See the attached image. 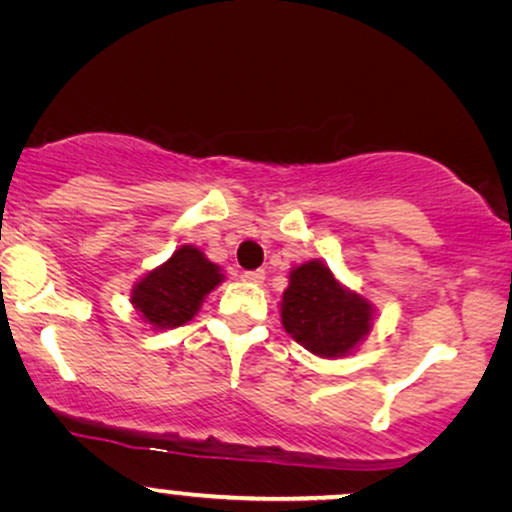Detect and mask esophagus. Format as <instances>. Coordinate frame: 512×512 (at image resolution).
Listing matches in <instances>:
<instances>
[{"instance_id":"1","label":"esophagus","mask_w":512,"mask_h":512,"mask_svg":"<svg viewBox=\"0 0 512 512\" xmlns=\"http://www.w3.org/2000/svg\"><path fill=\"white\" fill-rule=\"evenodd\" d=\"M243 281L252 283V286H262V283H264V271H262V269H257V271H245Z\"/></svg>"}]
</instances>
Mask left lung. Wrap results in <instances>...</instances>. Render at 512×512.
<instances>
[{
  "mask_svg": "<svg viewBox=\"0 0 512 512\" xmlns=\"http://www.w3.org/2000/svg\"><path fill=\"white\" fill-rule=\"evenodd\" d=\"M278 309L290 338L321 359L354 354L375 323L373 302L340 283L323 260H307L290 269Z\"/></svg>",
  "mask_w": 512,
  "mask_h": 512,
  "instance_id": "obj_1",
  "label": "left lung"
}]
</instances>
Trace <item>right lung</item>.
Here are the masks:
<instances>
[{
	"label": "right lung",
	"mask_w": 512,
	"mask_h": 512,
	"mask_svg": "<svg viewBox=\"0 0 512 512\" xmlns=\"http://www.w3.org/2000/svg\"><path fill=\"white\" fill-rule=\"evenodd\" d=\"M222 281V267L210 262L198 245L184 243L134 283L129 302L146 326L167 331L189 323Z\"/></svg>",
	"instance_id": "obj_1"
}]
</instances>
